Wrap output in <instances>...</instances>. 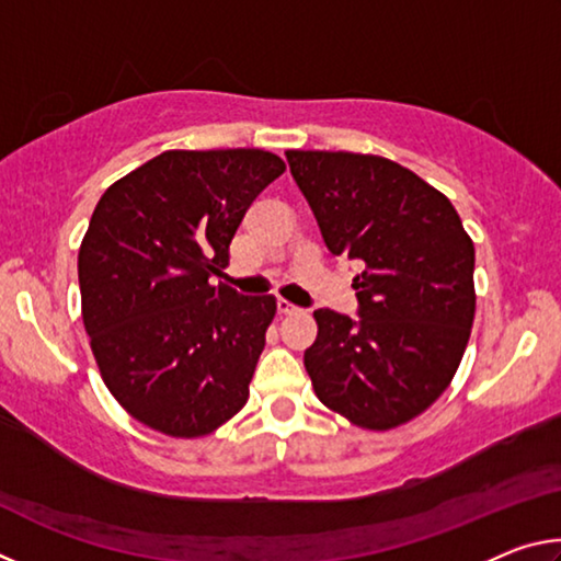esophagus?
<instances>
[{"instance_id":"obj_1","label":"esophagus","mask_w":561,"mask_h":561,"mask_svg":"<svg viewBox=\"0 0 561 561\" xmlns=\"http://www.w3.org/2000/svg\"><path fill=\"white\" fill-rule=\"evenodd\" d=\"M297 307H291V304L289 301H284V299H279L277 301V314L279 317H294V314H297Z\"/></svg>"}]
</instances>
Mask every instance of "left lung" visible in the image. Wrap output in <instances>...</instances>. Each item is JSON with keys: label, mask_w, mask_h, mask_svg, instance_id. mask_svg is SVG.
<instances>
[{"label": "left lung", "mask_w": 561, "mask_h": 561, "mask_svg": "<svg viewBox=\"0 0 561 561\" xmlns=\"http://www.w3.org/2000/svg\"><path fill=\"white\" fill-rule=\"evenodd\" d=\"M331 254L354 260L358 314L314 311L304 351L314 393L366 431H391L438 401L474 319V244L440 190L393 160L287 150Z\"/></svg>", "instance_id": "left-lung-1"}]
</instances>
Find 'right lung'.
Here are the masks:
<instances>
[{
    "label": "right lung",
    "instance_id": "right-lung-1",
    "mask_svg": "<svg viewBox=\"0 0 561 561\" xmlns=\"http://www.w3.org/2000/svg\"><path fill=\"white\" fill-rule=\"evenodd\" d=\"M284 170L262 148L165 150L101 195L79 247L83 329L111 396L148 428L203 438L250 398L277 301L210 277Z\"/></svg>",
    "mask_w": 561,
    "mask_h": 561
}]
</instances>
